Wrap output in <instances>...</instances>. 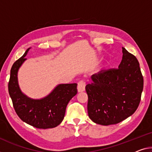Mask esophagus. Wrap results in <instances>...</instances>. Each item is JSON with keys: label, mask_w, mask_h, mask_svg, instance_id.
I'll use <instances>...</instances> for the list:
<instances>
[{"label": "esophagus", "mask_w": 152, "mask_h": 152, "mask_svg": "<svg viewBox=\"0 0 152 152\" xmlns=\"http://www.w3.org/2000/svg\"><path fill=\"white\" fill-rule=\"evenodd\" d=\"M85 87H86V82L83 80H81L78 82L77 85V90L79 92H83L85 90Z\"/></svg>", "instance_id": "esophagus-1"}]
</instances>
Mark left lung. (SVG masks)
I'll return each mask as SVG.
<instances>
[{"label": "left lung", "instance_id": "obj_1", "mask_svg": "<svg viewBox=\"0 0 152 152\" xmlns=\"http://www.w3.org/2000/svg\"><path fill=\"white\" fill-rule=\"evenodd\" d=\"M122 60L118 69H104L91 77L86 86L88 113L100 125L116 124L132 115L141 101L143 77L139 62L122 48Z\"/></svg>", "mask_w": 152, "mask_h": 152}]
</instances>
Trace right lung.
Returning <instances> with one entry per match:
<instances>
[{
	"mask_svg": "<svg viewBox=\"0 0 152 152\" xmlns=\"http://www.w3.org/2000/svg\"><path fill=\"white\" fill-rule=\"evenodd\" d=\"M30 48L13 63L8 89L14 109L23 122L42 129L56 127L62 122L67 104L77 93V83L60 84L44 99L33 100L22 94L18 83V71Z\"/></svg>",
	"mask_w": 152,
	"mask_h": 152,
	"instance_id": "right-lung-1",
	"label": "right lung"
}]
</instances>
